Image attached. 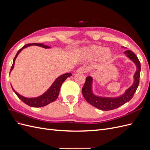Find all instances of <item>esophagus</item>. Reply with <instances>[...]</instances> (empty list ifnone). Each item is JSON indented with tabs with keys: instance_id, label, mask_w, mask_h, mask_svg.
Instances as JSON below:
<instances>
[{
	"instance_id": "esophagus-1",
	"label": "esophagus",
	"mask_w": 150,
	"mask_h": 150,
	"mask_svg": "<svg viewBox=\"0 0 150 150\" xmlns=\"http://www.w3.org/2000/svg\"><path fill=\"white\" fill-rule=\"evenodd\" d=\"M88 72L87 68L85 67H80L79 69H78V72L79 73H86V72Z\"/></svg>"
}]
</instances>
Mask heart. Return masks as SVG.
I'll use <instances>...</instances> for the list:
<instances>
[{"label": "heart", "instance_id": "b5f03b06", "mask_svg": "<svg viewBox=\"0 0 150 150\" xmlns=\"http://www.w3.org/2000/svg\"><path fill=\"white\" fill-rule=\"evenodd\" d=\"M81 54L89 59H95L99 57L102 62L110 61L112 53L110 49H104L103 47L96 45H92L86 47L81 50Z\"/></svg>", "mask_w": 150, "mask_h": 150}]
</instances>
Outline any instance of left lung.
<instances>
[{
  "label": "left lung",
  "instance_id": "left-lung-1",
  "mask_svg": "<svg viewBox=\"0 0 150 150\" xmlns=\"http://www.w3.org/2000/svg\"><path fill=\"white\" fill-rule=\"evenodd\" d=\"M125 48V47H122ZM137 66V71L134 74V83L133 85L126 91V92L117 98H103L96 96L92 92L93 78L88 76L82 89V93L87 102L93 106L103 111H109L117 108L129 101L134 96L139 83L141 71V64L139 59L135 54L131 51H126L124 52Z\"/></svg>",
  "mask_w": 150,
  "mask_h": 150
}]
</instances>
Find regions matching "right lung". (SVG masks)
Wrapping results in <instances>:
<instances>
[{"mask_svg":"<svg viewBox=\"0 0 150 150\" xmlns=\"http://www.w3.org/2000/svg\"><path fill=\"white\" fill-rule=\"evenodd\" d=\"M33 45H34V46H38L40 47H42L44 48H50L49 46H45L43 44H38V43H32V44H25V46H24L21 49H20L18 52H17L16 55L13 59V64L12 65L11 69L10 71V72L12 70L13 68V66H14V62L16 57H17L18 54L20 53V52L22 51L24 48H25L28 46H33ZM72 75L71 73H66L60 76L59 77L55 80L54 83L52 84V86L50 87V88L47 91L41 95L40 96H39L38 98H27L24 96H21L19 94H18L16 91L13 89L12 88V89L14 93L16 94L17 97L19 98L21 100L24 102L25 104H28V106H31V107H34V108H39V107H42L44 106L47 105L48 104L51 103L54 101L56 100V99L59 96V91L61 86L63 82L67 78L70 77Z\"/></svg>","mask_w":150,"mask_h":150,"instance_id":"obj_1","label":"right lung"}]
</instances>
